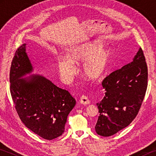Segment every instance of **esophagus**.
<instances>
[{"mask_svg":"<svg viewBox=\"0 0 156 156\" xmlns=\"http://www.w3.org/2000/svg\"><path fill=\"white\" fill-rule=\"evenodd\" d=\"M80 102L83 105H88V104L90 103V101H89V100L88 99L87 96H84V95H83V96H82L80 97Z\"/></svg>","mask_w":156,"mask_h":156,"instance_id":"obj_1","label":"esophagus"}]
</instances>
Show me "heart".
Returning <instances> with one entry per match:
<instances>
[{
  "mask_svg": "<svg viewBox=\"0 0 156 156\" xmlns=\"http://www.w3.org/2000/svg\"><path fill=\"white\" fill-rule=\"evenodd\" d=\"M100 42H93L83 44L73 50L69 59L62 58L58 60L60 75L65 81H70L76 73L74 65H80L85 61L83 73L87 78L97 80L105 74L110 62L111 54L109 49H100Z\"/></svg>",
  "mask_w": 156,
  "mask_h": 156,
  "instance_id": "obj_1",
  "label": "heart"
}]
</instances>
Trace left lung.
<instances>
[{"mask_svg": "<svg viewBox=\"0 0 156 156\" xmlns=\"http://www.w3.org/2000/svg\"><path fill=\"white\" fill-rule=\"evenodd\" d=\"M147 80V65L142 48L133 62L104 79L105 96L97 103L100 115L95 129L98 135L112 136L130 125L143 102Z\"/></svg>", "mask_w": 156, "mask_h": 156, "instance_id": "obj_1", "label": "left lung"}]
</instances>
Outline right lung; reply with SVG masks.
Here are the masks:
<instances>
[{
  "label": "right lung",
  "instance_id": "1",
  "mask_svg": "<svg viewBox=\"0 0 156 156\" xmlns=\"http://www.w3.org/2000/svg\"><path fill=\"white\" fill-rule=\"evenodd\" d=\"M32 72L25 44L17 49L9 72L10 93L24 125L41 138L53 140L62 135L69 113L76 100L69 92L41 76L20 78Z\"/></svg>",
  "mask_w": 156,
  "mask_h": 156
}]
</instances>
